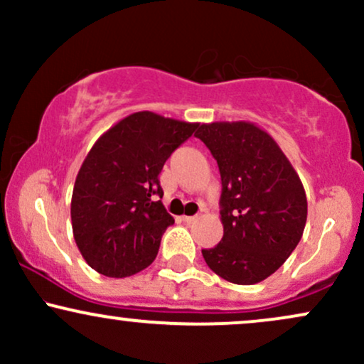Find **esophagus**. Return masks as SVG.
Returning <instances> with one entry per match:
<instances>
[{"instance_id":"1","label":"esophagus","mask_w":364,"mask_h":364,"mask_svg":"<svg viewBox=\"0 0 364 364\" xmlns=\"http://www.w3.org/2000/svg\"><path fill=\"white\" fill-rule=\"evenodd\" d=\"M181 219H183V223L191 224V223H195V220H196V215H183Z\"/></svg>"}]
</instances>
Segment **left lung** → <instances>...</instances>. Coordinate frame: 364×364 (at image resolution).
I'll return each instance as SVG.
<instances>
[{
  "label": "left lung",
  "mask_w": 364,
  "mask_h": 364,
  "mask_svg": "<svg viewBox=\"0 0 364 364\" xmlns=\"http://www.w3.org/2000/svg\"><path fill=\"white\" fill-rule=\"evenodd\" d=\"M219 166L224 236L202 250L207 265L232 284L272 275L301 240L308 202L301 179L272 136L250 121H215L195 133Z\"/></svg>",
  "instance_id": "left-lung-1"
}]
</instances>
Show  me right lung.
Segmentation results:
<instances>
[{
    "label": "right lung",
    "instance_id": "add662e5",
    "mask_svg": "<svg viewBox=\"0 0 364 364\" xmlns=\"http://www.w3.org/2000/svg\"><path fill=\"white\" fill-rule=\"evenodd\" d=\"M198 123L133 112L99 136L72 195L73 237L82 257L106 277H128L157 257L174 219L159 183L162 166Z\"/></svg>",
    "mask_w": 364,
    "mask_h": 364
}]
</instances>
